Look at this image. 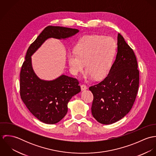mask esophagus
I'll return each mask as SVG.
<instances>
[{"instance_id": "34e87169", "label": "esophagus", "mask_w": 156, "mask_h": 156, "mask_svg": "<svg viewBox=\"0 0 156 156\" xmlns=\"http://www.w3.org/2000/svg\"><path fill=\"white\" fill-rule=\"evenodd\" d=\"M80 88H81V90H86V89H87V87L86 86V85H82L81 86H80Z\"/></svg>"}]
</instances>
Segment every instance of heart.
Masks as SVG:
<instances>
[{
	"instance_id": "b5f03b06",
	"label": "heart",
	"mask_w": 156,
	"mask_h": 156,
	"mask_svg": "<svg viewBox=\"0 0 156 156\" xmlns=\"http://www.w3.org/2000/svg\"><path fill=\"white\" fill-rule=\"evenodd\" d=\"M116 45L110 37L89 35L82 37L74 47V51L67 53L70 70L74 75L82 71L85 63L84 78L101 79L111 69L115 56Z\"/></svg>"
}]
</instances>
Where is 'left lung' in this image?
<instances>
[{
	"label": "left lung",
	"mask_w": 156,
	"mask_h": 156,
	"mask_svg": "<svg viewBox=\"0 0 156 156\" xmlns=\"http://www.w3.org/2000/svg\"><path fill=\"white\" fill-rule=\"evenodd\" d=\"M139 76L133 50L119 34L115 59L106 77L89 87L94 95L93 117L103 124H111L131 110L139 87Z\"/></svg>",
	"instance_id": "left-lung-1"
}]
</instances>
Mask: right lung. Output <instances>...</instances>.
<instances>
[{"mask_svg": "<svg viewBox=\"0 0 156 156\" xmlns=\"http://www.w3.org/2000/svg\"><path fill=\"white\" fill-rule=\"evenodd\" d=\"M78 32L76 29L48 26L27 49L20 72V96L29 111L45 124H56L66 116L69 101L80 87L76 79L65 74L51 80L41 79L33 69L31 56L48 38L66 40Z\"/></svg>", "mask_w": 156, "mask_h": 156, "instance_id": "1", "label": "right lung"}]
</instances>
